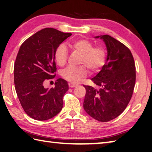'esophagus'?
<instances>
[{
	"mask_svg": "<svg viewBox=\"0 0 152 152\" xmlns=\"http://www.w3.org/2000/svg\"><path fill=\"white\" fill-rule=\"evenodd\" d=\"M68 85H69V87H70V88H74V87H76V86H78V84H74V83H69Z\"/></svg>",
	"mask_w": 152,
	"mask_h": 152,
	"instance_id": "1",
	"label": "esophagus"
}]
</instances>
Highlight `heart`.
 <instances>
[{
    "label": "heart",
    "instance_id": "b5f03b06",
    "mask_svg": "<svg viewBox=\"0 0 152 152\" xmlns=\"http://www.w3.org/2000/svg\"><path fill=\"white\" fill-rule=\"evenodd\" d=\"M69 47L81 55L80 64L78 67H68L62 72V77L67 81L78 83L88 75L89 69L92 73L97 72L104 64L106 60V51L102 46L94 47L91 41L85 39H77L69 43ZM68 51L65 45L61 44L55 51V60L60 66L66 64ZM84 65V66L83 65Z\"/></svg>",
    "mask_w": 152,
    "mask_h": 152
}]
</instances>
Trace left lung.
Wrapping results in <instances>:
<instances>
[{"mask_svg":"<svg viewBox=\"0 0 152 152\" xmlns=\"http://www.w3.org/2000/svg\"><path fill=\"white\" fill-rule=\"evenodd\" d=\"M95 38L103 40L107 57L101 70L91 79L100 88L83 85L86 88L83 107L94 119L107 122L119 116L132 99L135 66L132 52L122 43L109 35Z\"/></svg>","mask_w":152,"mask_h":152,"instance_id":"obj_1","label":"left lung"}]
</instances>
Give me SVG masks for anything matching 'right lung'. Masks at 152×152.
Wrapping results in <instances>:
<instances>
[{
    "label": "right lung",
    "instance_id": "right-lung-1",
    "mask_svg": "<svg viewBox=\"0 0 152 152\" xmlns=\"http://www.w3.org/2000/svg\"><path fill=\"white\" fill-rule=\"evenodd\" d=\"M71 35L45 28L20 45L14 66L15 90L23 109L33 119H50L62 109L63 97L69 88L67 81L59 78L51 88L43 84L56 76L55 51Z\"/></svg>",
    "mask_w": 152,
    "mask_h": 152
}]
</instances>
